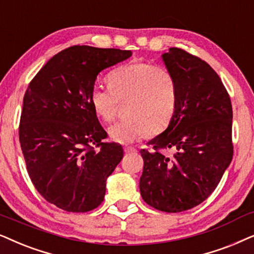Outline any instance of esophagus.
Listing matches in <instances>:
<instances>
[{
  "label": "esophagus",
  "mask_w": 254,
  "mask_h": 254,
  "mask_svg": "<svg viewBox=\"0 0 254 254\" xmlns=\"http://www.w3.org/2000/svg\"><path fill=\"white\" fill-rule=\"evenodd\" d=\"M125 151H126V153H136L137 151V149L136 148H134V147H125Z\"/></svg>",
  "instance_id": "1"
}]
</instances>
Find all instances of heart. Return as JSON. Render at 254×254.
I'll use <instances>...</instances> for the list:
<instances>
[{"label": "heart", "mask_w": 254, "mask_h": 254, "mask_svg": "<svg viewBox=\"0 0 254 254\" xmlns=\"http://www.w3.org/2000/svg\"><path fill=\"white\" fill-rule=\"evenodd\" d=\"M110 90L94 87L90 101L94 114L111 123L117 113V100L125 105L124 121L108 128V136L118 143H130L168 127L177 104V85L167 68L150 63H128L108 74Z\"/></svg>", "instance_id": "1"}]
</instances>
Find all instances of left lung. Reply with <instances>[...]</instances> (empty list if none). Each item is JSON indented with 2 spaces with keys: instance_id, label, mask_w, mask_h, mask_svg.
<instances>
[{
  "instance_id": "1",
  "label": "left lung",
  "mask_w": 254,
  "mask_h": 254,
  "mask_svg": "<svg viewBox=\"0 0 254 254\" xmlns=\"http://www.w3.org/2000/svg\"><path fill=\"white\" fill-rule=\"evenodd\" d=\"M177 85V104L167 129L141 150L140 192L148 205L181 212L205 200L232 161V105L215 70L177 48L162 56ZM174 151L167 157L161 149Z\"/></svg>"
}]
</instances>
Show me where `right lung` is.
<instances>
[{
    "label": "right lung",
    "instance_id": "obj_1",
    "mask_svg": "<svg viewBox=\"0 0 254 254\" xmlns=\"http://www.w3.org/2000/svg\"><path fill=\"white\" fill-rule=\"evenodd\" d=\"M130 56L129 50L75 45L54 56L29 84L19 143L35 188L59 209L86 212L104 200L106 180L124 149L103 142L107 133L90 95L101 71Z\"/></svg>",
    "mask_w": 254,
    "mask_h": 254
}]
</instances>
